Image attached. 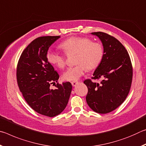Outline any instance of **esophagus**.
Segmentation results:
<instances>
[{
  "label": "esophagus",
  "mask_w": 146,
  "mask_h": 146,
  "mask_svg": "<svg viewBox=\"0 0 146 146\" xmlns=\"http://www.w3.org/2000/svg\"><path fill=\"white\" fill-rule=\"evenodd\" d=\"M78 81H73V82H71V84H72L73 86H75L76 85L78 84Z\"/></svg>",
  "instance_id": "esophagus-1"
}]
</instances>
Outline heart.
<instances>
[{"instance_id":"1","label":"heart","mask_w":146,"mask_h":146,"mask_svg":"<svg viewBox=\"0 0 146 146\" xmlns=\"http://www.w3.org/2000/svg\"><path fill=\"white\" fill-rule=\"evenodd\" d=\"M60 47L66 55L75 54L74 63L76 65L68 68L62 75L64 80L68 81L78 80L86 70H95L99 66L104 55L102 43L83 36H71L62 42ZM66 55L49 50L46 57L52 65L63 69L66 64Z\"/></svg>"}]
</instances>
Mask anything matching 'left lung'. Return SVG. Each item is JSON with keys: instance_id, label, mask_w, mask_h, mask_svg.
<instances>
[{"instance_id": "1", "label": "left lung", "mask_w": 146, "mask_h": 146, "mask_svg": "<svg viewBox=\"0 0 146 146\" xmlns=\"http://www.w3.org/2000/svg\"><path fill=\"white\" fill-rule=\"evenodd\" d=\"M92 34L102 41L104 55L91 79L103 80L100 83L91 79L84 81L88 89L86 99L94 111L106 114L119 107L127 98L132 83L133 66L127 51L117 38L104 32Z\"/></svg>"}]
</instances>
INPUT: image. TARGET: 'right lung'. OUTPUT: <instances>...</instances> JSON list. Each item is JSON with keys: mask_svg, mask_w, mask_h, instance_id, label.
Here are the masks:
<instances>
[{"mask_svg": "<svg viewBox=\"0 0 146 146\" xmlns=\"http://www.w3.org/2000/svg\"><path fill=\"white\" fill-rule=\"evenodd\" d=\"M60 37L35 39L23 51L17 67V84L26 102L36 112L49 117L63 111L72 90L70 82H58V74L47 60L49 48ZM51 84L56 85L55 90L50 88Z\"/></svg>", "mask_w": 146, "mask_h": 146, "instance_id": "add662e5", "label": "right lung"}]
</instances>
